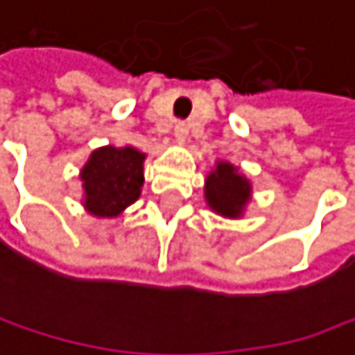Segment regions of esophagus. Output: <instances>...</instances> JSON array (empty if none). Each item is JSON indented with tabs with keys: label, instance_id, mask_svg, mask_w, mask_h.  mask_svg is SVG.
I'll list each match as a JSON object with an SVG mask.
<instances>
[{
	"label": "esophagus",
	"instance_id": "esophagus-1",
	"mask_svg": "<svg viewBox=\"0 0 355 355\" xmlns=\"http://www.w3.org/2000/svg\"><path fill=\"white\" fill-rule=\"evenodd\" d=\"M187 135H189L187 122H176V126H174V139L179 141V143H185L187 141Z\"/></svg>",
	"mask_w": 355,
	"mask_h": 355
}]
</instances>
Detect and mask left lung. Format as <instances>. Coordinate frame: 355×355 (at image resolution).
Masks as SVG:
<instances>
[{
    "label": "left lung",
    "mask_w": 355,
    "mask_h": 355,
    "mask_svg": "<svg viewBox=\"0 0 355 355\" xmlns=\"http://www.w3.org/2000/svg\"><path fill=\"white\" fill-rule=\"evenodd\" d=\"M206 202L208 206L227 218H239L250 204L252 185L231 162H216V168L206 179Z\"/></svg>",
    "instance_id": "obj_1"
}]
</instances>
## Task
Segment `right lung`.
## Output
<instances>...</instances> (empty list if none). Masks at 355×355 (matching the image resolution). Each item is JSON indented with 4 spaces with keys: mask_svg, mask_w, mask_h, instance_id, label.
Segmentation results:
<instances>
[{
    "mask_svg": "<svg viewBox=\"0 0 355 355\" xmlns=\"http://www.w3.org/2000/svg\"><path fill=\"white\" fill-rule=\"evenodd\" d=\"M143 162L145 153L130 145L95 149L80 170L87 212L99 218H116L135 204L143 187Z\"/></svg>",
    "mask_w": 355,
    "mask_h": 355,
    "instance_id": "1",
    "label": "right lung"
}]
</instances>
